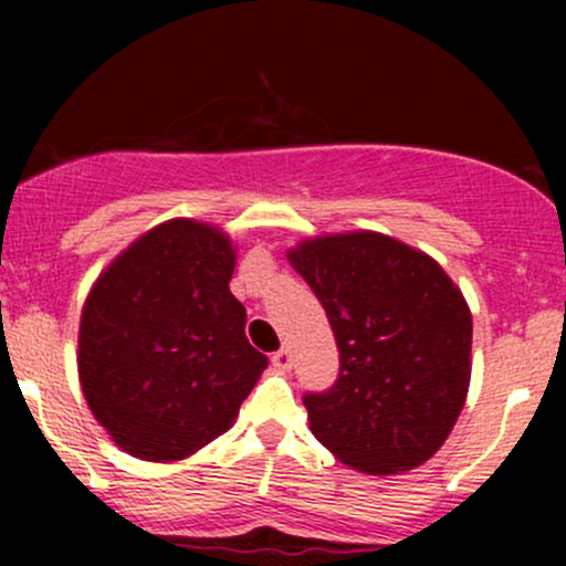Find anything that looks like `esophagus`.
Wrapping results in <instances>:
<instances>
[{"label": "esophagus", "mask_w": 566, "mask_h": 566, "mask_svg": "<svg viewBox=\"0 0 566 566\" xmlns=\"http://www.w3.org/2000/svg\"><path fill=\"white\" fill-rule=\"evenodd\" d=\"M271 365L276 369H290L292 367V356H290V348H279L274 356H271Z\"/></svg>", "instance_id": "1"}]
</instances>
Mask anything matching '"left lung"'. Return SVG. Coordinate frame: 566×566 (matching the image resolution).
I'll return each instance as SVG.
<instances>
[{"label": "left lung", "mask_w": 566, "mask_h": 566, "mask_svg": "<svg viewBox=\"0 0 566 566\" xmlns=\"http://www.w3.org/2000/svg\"><path fill=\"white\" fill-rule=\"evenodd\" d=\"M327 311L340 375L305 394L314 437L350 469L391 476L450 437L471 382V311L426 252L375 231L305 239L287 252Z\"/></svg>", "instance_id": "left-lung-1"}]
</instances>
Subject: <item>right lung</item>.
<instances>
[{
  "label": "right lung",
  "mask_w": 566,
  "mask_h": 566,
  "mask_svg": "<svg viewBox=\"0 0 566 566\" xmlns=\"http://www.w3.org/2000/svg\"><path fill=\"white\" fill-rule=\"evenodd\" d=\"M231 239L175 218L135 239L82 308V394L116 447L151 463L184 460L226 433L269 359L231 295Z\"/></svg>",
  "instance_id": "obj_1"
}]
</instances>
